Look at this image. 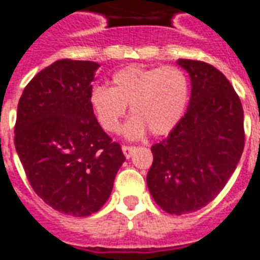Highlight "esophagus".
Masks as SVG:
<instances>
[{
  "mask_svg": "<svg viewBox=\"0 0 260 260\" xmlns=\"http://www.w3.org/2000/svg\"><path fill=\"white\" fill-rule=\"evenodd\" d=\"M134 149H136V147H133V145H123L122 147L123 153H124V156L127 159L132 156V153L134 152Z\"/></svg>",
  "mask_w": 260,
  "mask_h": 260,
  "instance_id": "34e87169",
  "label": "esophagus"
}]
</instances>
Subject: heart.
<instances>
[{"label":"heart","mask_w":260,"mask_h":260,"mask_svg":"<svg viewBox=\"0 0 260 260\" xmlns=\"http://www.w3.org/2000/svg\"><path fill=\"white\" fill-rule=\"evenodd\" d=\"M190 100V81L176 66L133 65L112 76V87L96 86L90 95L91 107L105 130L119 132L126 105L134 115L126 126V136L141 137L147 128L162 136L181 120Z\"/></svg>","instance_id":"heart-1"}]
</instances>
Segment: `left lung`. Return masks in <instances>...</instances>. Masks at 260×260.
I'll use <instances>...</instances> for the list:
<instances>
[{"mask_svg":"<svg viewBox=\"0 0 260 260\" xmlns=\"http://www.w3.org/2000/svg\"><path fill=\"white\" fill-rule=\"evenodd\" d=\"M188 72V109L164 141L152 145L147 184L170 215H184L213 201L244 151V111L226 76L201 60L179 59Z\"/></svg>","mask_w":260,"mask_h":260,"instance_id":"8db88e82","label":"left lung"}]
</instances>
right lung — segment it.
<instances>
[{
    "label": "right lung",
    "mask_w": 260,
    "mask_h": 260,
    "mask_svg": "<svg viewBox=\"0 0 260 260\" xmlns=\"http://www.w3.org/2000/svg\"><path fill=\"white\" fill-rule=\"evenodd\" d=\"M98 68L56 60L34 76L18 104L15 148L30 185L47 205L75 217L101 209L126 160L91 107Z\"/></svg>",
    "instance_id": "1"
}]
</instances>
